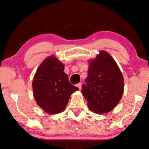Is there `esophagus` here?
Returning a JSON list of instances; mask_svg holds the SVG:
<instances>
[{
  "label": "esophagus",
  "instance_id": "esophagus-1",
  "mask_svg": "<svg viewBox=\"0 0 149 149\" xmlns=\"http://www.w3.org/2000/svg\"><path fill=\"white\" fill-rule=\"evenodd\" d=\"M76 86L77 88H79V90H81V83H79V84H77V85H76Z\"/></svg>",
  "mask_w": 149,
  "mask_h": 149
}]
</instances>
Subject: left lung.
<instances>
[{
  "label": "left lung",
  "instance_id": "8db88e82",
  "mask_svg": "<svg viewBox=\"0 0 149 149\" xmlns=\"http://www.w3.org/2000/svg\"><path fill=\"white\" fill-rule=\"evenodd\" d=\"M88 73L81 92L89 109L98 114L110 112L124 93V77L118 65L109 53L100 51L89 61Z\"/></svg>",
  "mask_w": 149,
  "mask_h": 149
}]
</instances>
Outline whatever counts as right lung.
<instances>
[{
  "label": "right lung",
  "mask_w": 149,
  "mask_h": 149,
  "mask_svg": "<svg viewBox=\"0 0 149 149\" xmlns=\"http://www.w3.org/2000/svg\"><path fill=\"white\" fill-rule=\"evenodd\" d=\"M64 67L55 55H50L40 64L33 77V96L37 105L47 114L63 112L71 95L78 90L70 83Z\"/></svg>",
  "instance_id": "add662e5"
}]
</instances>
